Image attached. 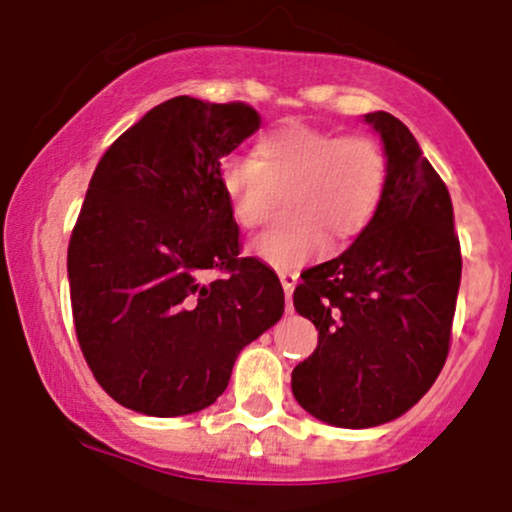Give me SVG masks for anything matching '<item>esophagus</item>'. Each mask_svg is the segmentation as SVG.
Masks as SVG:
<instances>
[{
  "label": "esophagus",
  "instance_id": "1",
  "mask_svg": "<svg viewBox=\"0 0 512 512\" xmlns=\"http://www.w3.org/2000/svg\"><path fill=\"white\" fill-rule=\"evenodd\" d=\"M297 280H299V272H292V270L280 272V282H282V287H285L289 312H292V292H294V287H297Z\"/></svg>",
  "mask_w": 512,
  "mask_h": 512
}]
</instances>
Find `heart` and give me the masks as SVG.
<instances>
[{
	"mask_svg": "<svg viewBox=\"0 0 512 512\" xmlns=\"http://www.w3.org/2000/svg\"><path fill=\"white\" fill-rule=\"evenodd\" d=\"M220 188L232 223L245 232L265 225L285 195L289 220L257 237L252 252L277 270H294L324 255L329 235L347 242L374 223L389 188V158L369 136L289 121L262 133L250 160H225Z\"/></svg>",
	"mask_w": 512,
	"mask_h": 512,
	"instance_id": "b5f03b06",
	"label": "heart"
}]
</instances>
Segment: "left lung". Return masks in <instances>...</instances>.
Returning <instances> with one entry per match:
<instances>
[{
	"label": "left lung",
	"mask_w": 512,
	"mask_h": 512,
	"mask_svg": "<svg viewBox=\"0 0 512 512\" xmlns=\"http://www.w3.org/2000/svg\"><path fill=\"white\" fill-rule=\"evenodd\" d=\"M364 121L389 158L384 203L349 250L304 270L294 289V309L319 329V344L294 366L292 394L339 428L394 421L431 389L461 285L446 183L399 118L376 111Z\"/></svg>",
	"instance_id": "8db88e82"
}]
</instances>
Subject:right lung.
<instances>
[{"label":"right lung","mask_w":512,"mask_h":512,"mask_svg":"<svg viewBox=\"0 0 512 512\" xmlns=\"http://www.w3.org/2000/svg\"><path fill=\"white\" fill-rule=\"evenodd\" d=\"M242 101L175 96L111 143L69 240L71 312L101 389L146 416L215 404L242 347L280 322L285 292L240 255L220 158L260 128ZM205 269L224 277L204 282Z\"/></svg>","instance_id":"obj_1"}]
</instances>
